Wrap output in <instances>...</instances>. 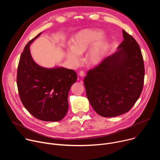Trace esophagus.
Listing matches in <instances>:
<instances>
[{"mask_svg": "<svg viewBox=\"0 0 160 160\" xmlns=\"http://www.w3.org/2000/svg\"><path fill=\"white\" fill-rule=\"evenodd\" d=\"M79 75L81 76V77H84L85 76V72L83 71V70H81L79 73Z\"/></svg>", "mask_w": 160, "mask_h": 160, "instance_id": "1", "label": "esophagus"}]
</instances>
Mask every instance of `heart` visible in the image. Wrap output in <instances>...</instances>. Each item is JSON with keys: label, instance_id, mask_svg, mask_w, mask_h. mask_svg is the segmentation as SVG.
<instances>
[{"label": "heart", "instance_id": "heart-1", "mask_svg": "<svg viewBox=\"0 0 160 160\" xmlns=\"http://www.w3.org/2000/svg\"><path fill=\"white\" fill-rule=\"evenodd\" d=\"M103 35L102 31L96 29H85L77 33L72 40L71 48L66 50V59L72 65H78L80 61V55L92 46L88 59L92 63L100 62L108 47V41Z\"/></svg>", "mask_w": 160, "mask_h": 160}]
</instances>
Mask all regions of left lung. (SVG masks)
Returning a JSON list of instances; mask_svg holds the SVG:
<instances>
[{"label": "left lung", "mask_w": 160, "mask_h": 160, "mask_svg": "<svg viewBox=\"0 0 160 160\" xmlns=\"http://www.w3.org/2000/svg\"><path fill=\"white\" fill-rule=\"evenodd\" d=\"M118 51L88 71L83 82L93 109L103 117L128 112L143 88L144 65L137 41L124 30Z\"/></svg>", "instance_id": "left-lung-1"}]
</instances>
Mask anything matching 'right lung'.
Wrapping results in <instances>:
<instances>
[{
	"label": "right lung",
	"instance_id": "1",
	"mask_svg": "<svg viewBox=\"0 0 160 160\" xmlns=\"http://www.w3.org/2000/svg\"><path fill=\"white\" fill-rule=\"evenodd\" d=\"M41 33L28 42L20 56L16 79L18 93L22 104L34 117L58 122L68 112V93L77 75L73 70L45 68L33 61L30 45Z\"/></svg>",
	"mask_w": 160,
	"mask_h": 160
}]
</instances>
